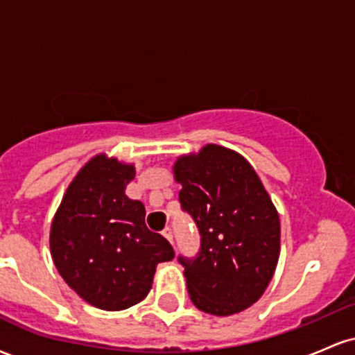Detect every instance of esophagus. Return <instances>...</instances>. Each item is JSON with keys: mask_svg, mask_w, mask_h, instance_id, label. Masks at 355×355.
Masks as SVG:
<instances>
[{"mask_svg": "<svg viewBox=\"0 0 355 355\" xmlns=\"http://www.w3.org/2000/svg\"><path fill=\"white\" fill-rule=\"evenodd\" d=\"M162 234H164V237L168 240L170 243H173V232H172V229H170V227H166V229L162 232Z\"/></svg>", "mask_w": 355, "mask_h": 355, "instance_id": "1", "label": "esophagus"}]
</instances>
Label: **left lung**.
<instances>
[{
  "label": "left lung",
  "mask_w": 355,
  "mask_h": 355,
  "mask_svg": "<svg viewBox=\"0 0 355 355\" xmlns=\"http://www.w3.org/2000/svg\"><path fill=\"white\" fill-rule=\"evenodd\" d=\"M182 209L200 232L197 257H178L197 309L245 311L262 297L280 255V220L259 175L242 155L205 145L173 165Z\"/></svg>",
  "instance_id": "1"
}]
</instances>
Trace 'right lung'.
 <instances>
[{
    "label": "right lung",
    "mask_w": 355,
    "mask_h": 355,
    "mask_svg": "<svg viewBox=\"0 0 355 355\" xmlns=\"http://www.w3.org/2000/svg\"><path fill=\"white\" fill-rule=\"evenodd\" d=\"M135 166L96 155L76 173L51 223L60 275L101 311H123L148 295L155 268L175 252L145 225V207L125 195Z\"/></svg>",
    "instance_id": "right-lung-1"
}]
</instances>
